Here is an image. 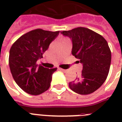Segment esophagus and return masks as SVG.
Wrapping results in <instances>:
<instances>
[{"label":"esophagus","instance_id":"obj_1","mask_svg":"<svg viewBox=\"0 0 122 122\" xmlns=\"http://www.w3.org/2000/svg\"><path fill=\"white\" fill-rule=\"evenodd\" d=\"M59 70L62 71L63 72H66L67 71V70H65V69H62V68H59Z\"/></svg>","mask_w":122,"mask_h":122}]
</instances>
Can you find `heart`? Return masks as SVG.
Returning <instances> with one entry per match:
<instances>
[{"instance_id": "b5f03b06", "label": "heart", "mask_w": 122, "mask_h": 122, "mask_svg": "<svg viewBox=\"0 0 122 122\" xmlns=\"http://www.w3.org/2000/svg\"><path fill=\"white\" fill-rule=\"evenodd\" d=\"M63 40H66V39H63V40H62V41H63Z\"/></svg>"}]
</instances>
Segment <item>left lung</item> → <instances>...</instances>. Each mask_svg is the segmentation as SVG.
Returning <instances> with one entry per match:
<instances>
[{"instance_id": "8db88e82", "label": "left lung", "mask_w": 122, "mask_h": 122, "mask_svg": "<svg viewBox=\"0 0 122 122\" xmlns=\"http://www.w3.org/2000/svg\"><path fill=\"white\" fill-rule=\"evenodd\" d=\"M61 33L71 40V54L83 66L80 76L70 82L69 87L79 94L94 92L103 84L110 71L112 54L108 42L86 28L78 27Z\"/></svg>"}]
</instances>
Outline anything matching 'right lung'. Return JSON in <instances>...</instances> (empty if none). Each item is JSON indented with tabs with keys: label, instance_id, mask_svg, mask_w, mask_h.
Returning a JSON list of instances; mask_svg holds the SVG:
<instances>
[{
	"label": "right lung",
	"instance_id": "obj_1",
	"mask_svg": "<svg viewBox=\"0 0 122 122\" xmlns=\"http://www.w3.org/2000/svg\"><path fill=\"white\" fill-rule=\"evenodd\" d=\"M59 31L36 29L22 35L12 44L9 64L14 81L25 92L39 95L49 89L52 75L57 68L37 65Z\"/></svg>",
	"mask_w": 122,
	"mask_h": 122
}]
</instances>
